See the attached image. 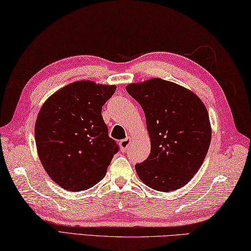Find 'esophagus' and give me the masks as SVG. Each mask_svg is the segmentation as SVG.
Wrapping results in <instances>:
<instances>
[{"instance_id": "1", "label": "esophagus", "mask_w": 251, "mask_h": 251, "mask_svg": "<svg viewBox=\"0 0 251 251\" xmlns=\"http://www.w3.org/2000/svg\"><path fill=\"white\" fill-rule=\"evenodd\" d=\"M130 143H131V139H130L129 136L126 137L125 140H122V141L120 142V147H121L122 151H126L127 150V147L130 146Z\"/></svg>"}]
</instances>
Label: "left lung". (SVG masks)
<instances>
[{
  "mask_svg": "<svg viewBox=\"0 0 251 251\" xmlns=\"http://www.w3.org/2000/svg\"><path fill=\"white\" fill-rule=\"evenodd\" d=\"M144 110L151 136V154L136 163L137 176L147 186L172 192L198 171L211 141L206 106L193 92L159 78L126 85Z\"/></svg>",
  "mask_w": 251,
  "mask_h": 251,
  "instance_id": "obj_1",
  "label": "left lung"
}]
</instances>
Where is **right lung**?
<instances>
[{
    "mask_svg": "<svg viewBox=\"0 0 251 251\" xmlns=\"http://www.w3.org/2000/svg\"><path fill=\"white\" fill-rule=\"evenodd\" d=\"M115 85L76 81L43 104L35 121V144L45 171L60 187L88 190L104 177L119 145L108 135L101 107Z\"/></svg>",
    "mask_w": 251,
    "mask_h": 251,
    "instance_id": "right-lung-1",
    "label": "right lung"
}]
</instances>
